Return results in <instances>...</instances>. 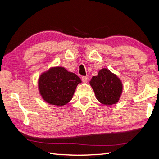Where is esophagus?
<instances>
[{
  "instance_id": "1",
  "label": "esophagus",
  "mask_w": 159,
  "mask_h": 159,
  "mask_svg": "<svg viewBox=\"0 0 159 159\" xmlns=\"http://www.w3.org/2000/svg\"><path fill=\"white\" fill-rule=\"evenodd\" d=\"M81 80L84 83H87L88 80H89V77H88V76H82Z\"/></svg>"
}]
</instances>
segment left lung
I'll use <instances>...</instances> for the list:
<instances>
[{
	"label": "left lung",
	"instance_id": "obj_1",
	"mask_svg": "<svg viewBox=\"0 0 159 159\" xmlns=\"http://www.w3.org/2000/svg\"><path fill=\"white\" fill-rule=\"evenodd\" d=\"M90 84L97 100L103 105H112L118 102L122 92V84L115 74L107 69H102L93 76Z\"/></svg>",
	"mask_w": 159,
	"mask_h": 159
}]
</instances>
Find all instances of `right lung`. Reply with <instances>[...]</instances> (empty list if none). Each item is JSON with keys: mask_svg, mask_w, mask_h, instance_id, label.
Here are the masks:
<instances>
[{"mask_svg": "<svg viewBox=\"0 0 159 159\" xmlns=\"http://www.w3.org/2000/svg\"><path fill=\"white\" fill-rule=\"evenodd\" d=\"M80 78L64 67H53L40 75L39 93L49 104L62 106L72 99Z\"/></svg>", "mask_w": 159, "mask_h": 159, "instance_id": "add662e5", "label": "right lung"}]
</instances>
